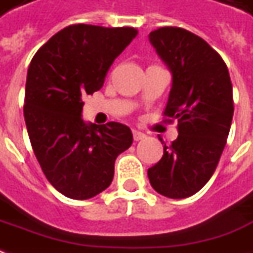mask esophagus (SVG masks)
Masks as SVG:
<instances>
[{
	"instance_id": "obj_1",
	"label": "esophagus",
	"mask_w": 253,
	"mask_h": 253,
	"mask_svg": "<svg viewBox=\"0 0 253 253\" xmlns=\"http://www.w3.org/2000/svg\"><path fill=\"white\" fill-rule=\"evenodd\" d=\"M132 133H133V139H135L136 142H138V140H142V139L146 138V135H145L143 132H139V130H136V129L132 130Z\"/></svg>"
}]
</instances>
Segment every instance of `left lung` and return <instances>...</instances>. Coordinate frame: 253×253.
<instances>
[{
  "label": "left lung",
  "instance_id": "left-lung-1",
  "mask_svg": "<svg viewBox=\"0 0 253 253\" xmlns=\"http://www.w3.org/2000/svg\"><path fill=\"white\" fill-rule=\"evenodd\" d=\"M170 69L164 115L178 120V136L164 143L160 162L147 170L156 192L184 199L201 191L217 167L233 121V86L223 58L199 36L181 28L149 35Z\"/></svg>",
  "mask_w": 253,
  "mask_h": 253
}]
</instances>
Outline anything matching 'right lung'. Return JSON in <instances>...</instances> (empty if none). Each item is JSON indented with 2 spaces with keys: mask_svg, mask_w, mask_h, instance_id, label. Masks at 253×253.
<instances>
[{
  "mask_svg": "<svg viewBox=\"0 0 253 253\" xmlns=\"http://www.w3.org/2000/svg\"><path fill=\"white\" fill-rule=\"evenodd\" d=\"M133 28L72 25L36 52L28 69L25 123L44 175L71 199H90L110 186L114 163L132 145L120 123L82 118L84 94L101 89L114 59L136 37Z\"/></svg>",
  "mask_w": 253,
  "mask_h": 253,
  "instance_id": "right-lung-1",
  "label": "right lung"
}]
</instances>
